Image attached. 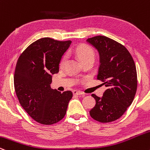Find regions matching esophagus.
Instances as JSON below:
<instances>
[{
    "mask_svg": "<svg viewBox=\"0 0 150 150\" xmlns=\"http://www.w3.org/2000/svg\"><path fill=\"white\" fill-rule=\"evenodd\" d=\"M73 93L74 95H75V96H81V95H83V93L81 92V91H74Z\"/></svg>",
    "mask_w": 150,
    "mask_h": 150,
    "instance_id": "obj_1",
    "label": "esophagus"
}]
</instances>
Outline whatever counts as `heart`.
<instances>
[{"label":"heart","instance_id":"heart-1","mask_svg":"<svg viewBox=\"0 0 150 150\" xmlns=\"http://www.w3.org/2000/svg\"><path fill=\"white\" fill-rule=\"evenodd\" d=\"M75 52L82 62L86 60H89V59L94 60L95 52L92 47L89 45H86V44L80 45L76 48ZM67 60V54H64L59 62V67H64Z\"/></svg>","mask_w":150,"mask_h":150}]
</instances>
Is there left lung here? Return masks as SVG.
I'll list each match as a JSON object with an SVG mask.
<instances>
[{"label":"left lung","instance_id":"8db88e82","mask_svg":"<svg viewBox=\"0 0 150 150\" xmlns=\"http://www.w3.org/2000/svg\"><path fill=\"white\" fill-rule=\"evenodd\" d=\"M87 41L99 52L97 79L107 88L101 98L92 94L96 104L90 115L99 122H112L125 113L135 98L138 86L135 62L124 45L108 37L97 36Z\"/></svg>","mask_w":150,"mask_h":150}]
</instances>
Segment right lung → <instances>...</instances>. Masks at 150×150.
I'll return each mask as SVG.
<instances>
[{
  "mask_svg": "<svg viewBox=\"0 0 150 150\" xmlns=\"http://www.w3.org/2000/svg\"><path fill=\"white\" fill-rule=\"evenodd\" d=\"M71 40L43 38L29 45L19 55L14 86L19 103L33 120L52 125L64 117L71 91L61 93L50 88L52 75L59 72L62 56Z\"/></svg>",
  "mask_w": 150,
  "mask_h": 150,
  "instance_id": "obj_1",
  "label": "right lung"
}]
</instances>
